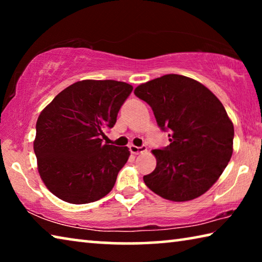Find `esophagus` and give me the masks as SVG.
<instances>
[{
    "mask_svg": "<svg viewBox=\"0 0 262 262\" xmlns=\"http://www.w3.org/2000/svg\"><path fill=\"white\" fill-rule=\"evenodd\" d=\"M129 150H130L132 154L139 155V154H142V152L147 151V148H145V147H136V145L130 144V145H129Z\"/></svg>",
    "mask_w": 262,
    "mask_h": 262,
    "instance_id": "34e87169",
    "label": "esophagus"
}]
</instances>
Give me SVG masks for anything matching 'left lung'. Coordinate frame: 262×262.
I'll return each mask as SVG.
<instances>
[{"label":"left lung","instance_id":"1","mask_svg":"<svg viewBox=\"0 0 262 262\" xmlns=\"http://www.w3.org/2000/svg\"><path fill=\"white\" fill-rule=\"evenodd\" d=\"M168 132L167 147L152 150L156 168L143 177L166 200L188 201L206 193L232 156L233 125L219 98L201 83L168 74L135 89Z\"/></svg>","mask_w":262,"mask_h":262}]
</instances>
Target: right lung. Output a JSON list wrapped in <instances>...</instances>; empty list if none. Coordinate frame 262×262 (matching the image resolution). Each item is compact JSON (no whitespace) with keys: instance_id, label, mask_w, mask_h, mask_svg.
<instances>
[{"instance_id":"add662e5","label":"right lung","mask_w":262,"mask_h":262,"mask_svg":"<svg viewBox=\"0 0 262 262\" xmlns=\"http://www.w3.org/2000/svg\"><path fill=\"white\" fill-rule=\"evenodd\" d=\"M133 91L125 82L85 79L61 91L40 113L34 154L46 187L61 200L84 205L112 190L129 149L103 143Z\"/></svg>"}]
</instances>
